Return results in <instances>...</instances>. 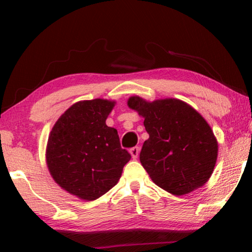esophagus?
Instances as JSON below:
<instances>
[{
    "label": "esophagus",
    "instance_id": "obj_1",
    "mask_svg": "<svg viewBox=\"0 0 252 252\" xmlns=\"http://www.w3.org/2000/svg\"><path fill=\"white\" fill-rule=\"evenodd\" d=\"M129 153H130V155H132L133 159H136L137 156H139V154H140V148H139V147H133V148H130Z\"/></svg>",
    "mask_w": 252,
    "mask_h": 252
}]
</instances>
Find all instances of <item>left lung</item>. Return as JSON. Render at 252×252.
Here are the masks:
<instances>
[{
    "instance_id": "obj_1",
    "label": "left lung",
    "mask_w": 252,
    "mask_h": 252,
    "mask_svg": "<svg viewBox=\"0 0 252 252\" xmlns=\"http://www.w3.org/2000/svg\"><path fill=\"white\" fill-rule=\"evenodd\" d=\"M128 106L143 117L149 134L140 161L151 180L178 196L202 187L211 177L218 155V143L205 119L175 98L149 103L133 96Z\"/></svg>"
}]
</instances>
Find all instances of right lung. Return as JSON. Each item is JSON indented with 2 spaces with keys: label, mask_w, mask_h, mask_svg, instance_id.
Listing matches in <instances>:
<instances>
[{
  "label": "right lung",
  "mask_w": 252,
  "mask_h": 252,
  "mask_svg": "<svg viewBox=\"0 0 252 252\" xmlns=\"http://www.w3.org/2000/svg\"><path fill=\"white\" fill-rule=\"evenodd\" d=\"M115 102L96 98L67 109L51 129L47 164L54 180L82 199L94 201L117 185L130 154L105 120Z\"/></svg>",
  "instance_id": "obj_1"
}]
</instances>
